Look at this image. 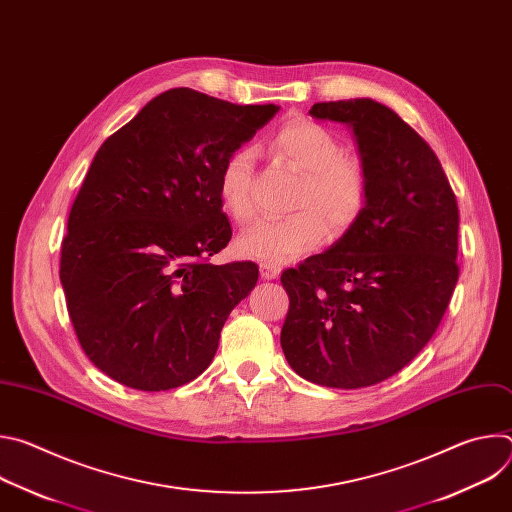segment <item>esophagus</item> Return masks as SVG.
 I'll use <instances>...</instances> for the list:
<instances>
[{
	"instance_id": "1",
	"label": "esophagus",
	"mask_w": 512,
	"mask_h": 512,
	"mask_svg": "<svg viewBox=\"0 0 512 512\" xmlns=\"http://www.w3.org/2000/svg\"><path fill=\"white\" fill-rule=\"evenodd\" d=\"M259 273L263 279L271 281V279H277L281 275V269L277 265H271V263H261L259 265Z\"/></svg>"
}]
</instances>
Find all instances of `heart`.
I'll list each match as a JSON object with an SVG mask.
<instances>
[{"label": "heart", "mask_w": 512, "mask_h": 512, "mask_svg": "<svg viewBox=\"0 0 512 512\" xmlns=\"http://www.w3.org/2000/svg\"><path fill=\"white\" fill-rule=\"evenodd\" d=\"M273 145L304 174L291 200V210L298 212L243 231L237 251L247 259L281 265L318 249L326 235L342 237L367 202L369 178L356 156L342 154L340 139L310 119L285 123ZM253 170L255 152L239 148L218 172V196L237 223H249L255 216Z\"/></svg>", "instance_id": "obj_1"}]
</instances>
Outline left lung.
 <instances>
[{
  "instance_id": "left-lung-1",
  "label": "left lung",
  "mask_w": 512,
  "mask_h": 512,
  "mask_svg": "<svg viewBox=\"0 0 512 512\" xmlns=\"http://www.w3.org/2000/svg\"><path fill=\"white\" fill-rule=\"evenodd\" d=\"M352 129L369 194L324 253L287 269L281 348L300 377L332 389L377 385L431 340L458 283V204L440 160L373 99L316 103Z\"/></svg>"
}]
</instances>
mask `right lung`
I'll return each instance as SVG.
<instances>
[{
	"mask_svg": "<svg viewBox=\"0 0 512 512\" xmlns=\"http://www.w3.org/2000/svg\"><path fill=\"white\" fill-rule=\"evenodd\" d=\"M277 111L170 89L99 148L68 214L60 283L79 342L107 377L168 391L208 369L259 277L251 261H204L233 235L218 172Z\"/></svg>",
	"mask_w": 512,
	"mask_h": 512,
	"instance_id": "right-lung-1",
	"label": "right lung"
}]
</instances>
